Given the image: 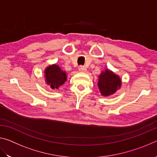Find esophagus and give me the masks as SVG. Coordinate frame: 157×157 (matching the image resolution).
<instances>
[{
  "mask_svg": "<svg viewBox=\"0 0 157 157\" xmlns=\"http://www.w3.org/2000/svg\"><path fill=\"white\" fill-rule=\"evenodd\" d=\"M86 68H85V66H80L79 67V71H80V72H85V71H86Z\"/></svg>",
  "mask_w": 157,
  "mask_h": 157,
  "instance_id": "obj_1",
  "label": "esophagus"
}]
</instances>
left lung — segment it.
Listing matches in <instances>:
<instances>
[{
    "label": "left lung",
    "instance_id": "1",
    "mask_svg": "<svg viewBox=\"0 0 157 157\" xmlns=\"http://www.w3.org/2000/svg\"><path fill=\"white\" fill-rule=\"evenodd\" d=\"M98 85L101 94L104 96H108L114 94L118 89H120L121 80L118 75L107 69L100 75Z\"/></svg>",
    "mask_w": 157,
    "mask_h": 157
}]
</instances>
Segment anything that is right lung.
Returning a JSON list of instances; mask_svg holds the SVG:
<instances>
[{"label": "right lung", "instance_id": "add662e5", "mask_svg": "<svg viewBox=\"0 0 157 157\" xmlns=\"http://www.w3.org/2000/svg\"><path fill=\"white\" fill-rule=\"evenodd\" d=\"M46 82L52 89H58L66 81V73L56 64L49 66L46 71Z\"/></svg>", "mask_w": 157, "mask_h": 157}]
</instances>
